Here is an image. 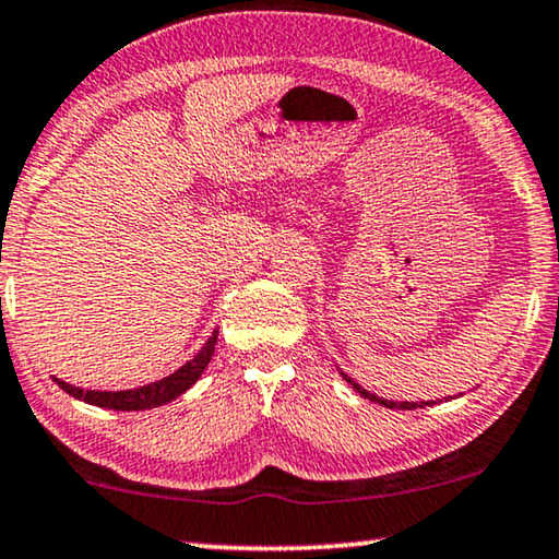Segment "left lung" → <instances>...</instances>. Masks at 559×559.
I'll use <instances>...</instances> for the list:
<instances>
[{
	"instance_id": "8db88e82",
	"label": "left lung",
	"mask_w": 559,
	"mask_h": 559,
	"mask_svg": "<svg viewBox=\"0 0 559 559\" xmlns=\"http://www.w3.org/2000/svg\"><path fill=\"white\" fill-rule=\"evenodd\" d=\"M344 379H346L348 384H352L356 391H359L361 396L369 399V402H377V404H381V406H386V409H416V406H431V402H419V404H416V402H389V399H381V396H377V394H369V391L361 389L359 384H354V381L348 379L346 373H344Z\"/></svg>"
}]
</instances>
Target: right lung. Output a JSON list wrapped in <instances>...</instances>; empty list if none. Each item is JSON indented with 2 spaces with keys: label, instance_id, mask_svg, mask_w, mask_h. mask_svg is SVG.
<instances>
[{
  "label": "right lung",
  "instance_id": "obj_1",
  "mask_svg": "<svg viewBox=\"0 0 559 559\" xmlns=\"http://www.w3.org/2000/svg\"><path fill=\"white\" fill-rule=\"evenodd\" d=\"M215 341H218V331L207 338V344L200 348V354L195 356V359H190L186 366H180V369L170 373V377L155 381V384L140 386V389H128V391H90L87 389L85 391V389L67 384V381H60V379H55V381H57V386L67 391L70 396L82 399L85 404L103 406V409H115V412L153 409V406L173 402L175 396H180L182 391H188L195 384V381L200 379V373L205 371L207 361H211V356L215 352Z\"/></svg>",
  "mask_w": 559,
  "mask_h": 559
}]
</instances>
